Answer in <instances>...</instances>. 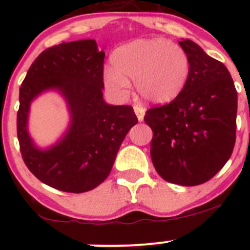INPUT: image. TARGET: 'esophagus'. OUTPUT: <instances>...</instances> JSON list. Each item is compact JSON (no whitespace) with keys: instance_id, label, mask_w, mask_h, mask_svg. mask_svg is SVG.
Returning a JSON list of instances; mask_svg holds the SVG:
<instances>
[{"instance_id":"1","label":"esophagus","mask_w":250,"mask_h":250,"mask_svg":"<svg viewBox=\"0 0 250 250\" xmlns=\"http://www.w3.org/2000/svg\"><path fill=\"white\" fill-rule=\"evenodd\" d=\"M134 112H135V115H137L138 121H139V122L144 121V116H145V109H144L143 106H140V105H135Z\"/></svg>"}]
</instances>
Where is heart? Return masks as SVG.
<instances>
[{"mask_svg": "<svg viewBox=\"0 0 250 250\" xmlns=\"http://www.w3.org/2000/svg\"><path fill=\"white\" fill-rule=\"evenodd\" d=\"M113 67L104 71L110 93L125 98L134 81L141 99L166 104L184 90L190 76V60L180 46L162 39H140L118 47L111 58Z\"/></svg>", "mask_w": 250, "mask_h": 250, "instance_id": "1", "label": "heart"}]
</instances>
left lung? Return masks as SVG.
<instances>
[{
	"mask_svg": "<svg viewBox=\"0 0 250 250\" xmlns=\"http://www.w3.org/2000/svg\"><path fill=\"white\" fill-rule=\"evenodd\" d=\"M190 60V76L169 104L146 111L152 129L151 160L161 178L195 186L225 166L236 141L237 92L225 65L191 40L179 42Z\"/></svg>",
	"mask_w": 250,
	"mask_h": 250,
	"instance_id": "8db88e82",
	"label": "left lung"
}]
</instances>
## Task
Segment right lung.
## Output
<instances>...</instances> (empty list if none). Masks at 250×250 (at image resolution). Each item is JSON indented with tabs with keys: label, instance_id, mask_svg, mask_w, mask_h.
<instances>
[{
	"label": "right lung",
	"instance_id": "right-lung-1",
	"mask_svg": "<svg viewBox=\"0 0 250 250\" xmlns=\"http://www.w3.org/2000/svg\"><path fill=\"white\" fill-rule=\"evenodd\" d=\"M104 58L94 40L62 42L43 50L22 81L17 116L20 152L30 172L50 188L81 193L100 185L138 123L132 106L105 103ZM48 90L65 99L70 125L54 146L40 149L29 137L27 121L32 100Z\"/></svg>",
	"mask_w": 250,
	"mask_h": 250
}]
</instances>
